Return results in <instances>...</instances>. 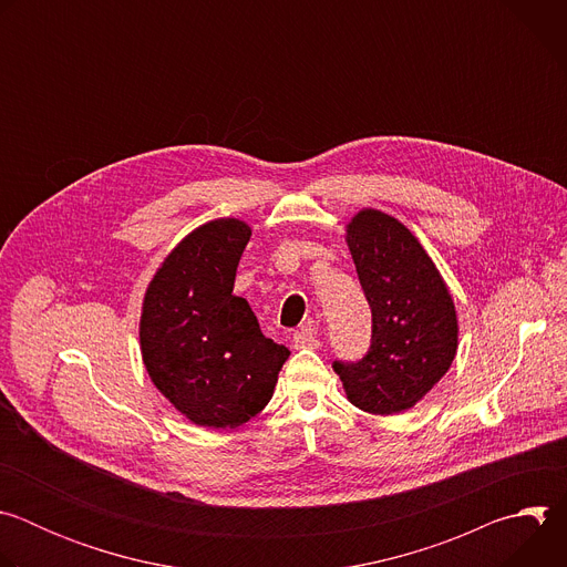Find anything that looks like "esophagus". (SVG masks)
<instances>
[{
	"instance_id": "34e87169",
	"label": "esophagus",
	"mask_w": 567,
	"mask_h": 567,
	"mask_svg": "<svg viewBox=\"0 0 567 567\" xmlns=\"http://www.w3.org/2000/svg\"><path fill=\"white\" fill-rule=\"evenodd\" d=\"M320 346V341L313 337L311 328H305L302 332L293 334V348L298 350H316Z\"/></svg>"
}]
</instances>
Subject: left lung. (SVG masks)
I'll return each mask as SVG.
<instances>
[{
  "instance_id": "8db88e82",
  "label": "left lung",
  "mask_w": 567,
  "mask_h": 567,
  "mask_svg": "<svg viewBox=\"0 0 567 567\" xmlns=\"http://www.w3.org/2000/svg\"><path fill=\"white\" fill-rule=\"evenodd\" d=\"M346 241L372 309V343L357 363L334 361V372L357 409L396 415L451 368L455 305L435 262L399 219L363 208L346 226Z\"/></svg>"
}]
</instances>
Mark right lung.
<instances>
[{
    "label": "right lung",
    "instance_id": "obj_1",
    "mask_svg": "<svg viewBox=\"0 0 567 567\" xmlns=\"http://www.w3.org/2000/svg\"><path fill=\"white\" fill-rule=\"evenodd\" d=\"M251 226L219 217L197 226L147 285L138 339L145 370L197 426L237 429L274 394L289 359L267 339L249 302L233 293Z\"/></svg>",
    "mask_w": 567,
    "mask_h": 567
}]
</instances>
